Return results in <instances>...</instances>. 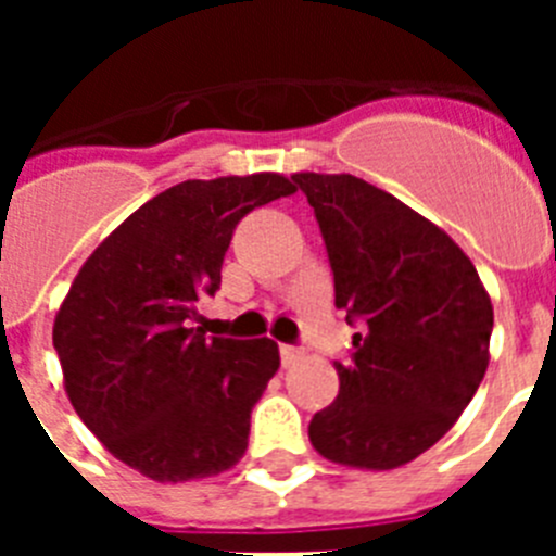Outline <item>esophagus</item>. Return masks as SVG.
I'll use <instances>...</instances> for the list:
<instances>
[{"instance_id": "1", "label": "esophagus", "mask_w": 556, "mask_h": 556, "mask_svg": "<svg viewBox=\"0 0 556 556\" xmlns=\"http://www.w3.org/2000/svg\"><path fill=\"white\" fill-rule=\"evenodd\" d=\"M303 358V351L301 348H294V345H281V365L283 367H292L294 362H301Z\"/></svg>"}]
</instances>
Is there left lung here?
Instances as JSON below:
<instances>
[{
  "label": "left lung",
  "mask_w": 556,
  "mask_h": 556,
  "mask_svg": "<svg viewBox=\"0 0 556 556\" xmlns=\"http://www.w3.org/2000/svg\"><path fill=\"white\" fill-rule=\"evenodd\" d=\"M326 239L337 308L353 333L333 365L339 395L312 417L328 462L392 470L459 420L490 365L493 303L459 244L384 189L353 175L298 172Z\"/></svg>",
  "instance_id": "left-lung-1"
}]
</instances>
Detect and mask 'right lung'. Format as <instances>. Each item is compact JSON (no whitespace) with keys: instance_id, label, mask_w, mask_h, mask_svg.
I'll list each match as a JSON object with an SVG mask.
<instances>
[{"instance_id":"add662e5","label":"right lung","mask_w":556,"mask_h":556,"mask_svg":"<svg viewBox=\"0 0 556 556\" xmlns=\"http://www.w3.org/2000/svg\"><path fill=\"white\" fill-rule=\"evenodd\" d=\"M294 191L278 172L184 180L132 211L75 275L52 326L63 387L127 468L178 484L244 456L278 345L205 337L191 320L219 289L239 219Z\"/></svg>"}]
</instances>
